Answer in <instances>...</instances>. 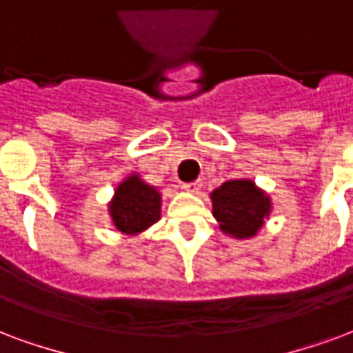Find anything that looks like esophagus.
<instances>
[{
  "mask_svg": "<svg viewBox=\"0 0 353 353\" xmlns=\"http://www.w3.org/2000/svg\"><path fill=\"white\" fill-rule=\"evenodd\" d=\"M182 188L190 193H199V190H201V182H199V180H195V182H188V184H182Z\"/></svg>",
  "mask_w": 353,
  "mask_h": 353,
  "instance_id": "34e87169",
  "label": "esophagus"
}]
</instances>
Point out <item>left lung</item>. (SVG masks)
<instances>
[{"mask_svg":"<svg viewBox=\"0 0 353 353\" xmlns=\"http://www.w3.org/2000/svg\"><path fill=\"white\" fill-rule=\"evenodd\" d=\"M210 197L212 212L219 229L240 240L255 236L272 210L270 195L248 179L223 182Z\"/></svg>","mask_w":353,"mask_h":353,"instance_id":"left-lung-1","label":"left lung"}]
</instances>
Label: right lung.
Instances as JSON below:
<instances>
[{"label":"right lung","mask_w":353,"mask_h":353,"mask_svg":"<svg viewBox=\"0 0 353 353\" xmlns=\"http://www.w3.org/2000/svg\"><path fill=\"white\" fill-rule=\"evenodd\" d=\"M161 195L154 186L130 174L115 190L110 203V216L117 230L124 234H139L160 219Z\"/></svg>","instance_id":"1"}]
</instances>
